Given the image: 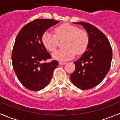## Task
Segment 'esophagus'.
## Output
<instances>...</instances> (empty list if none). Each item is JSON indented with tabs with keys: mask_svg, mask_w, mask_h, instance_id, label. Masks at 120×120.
Returning a JSON list of instances; mask_svg holds the SVG:
<instances>
[{
	"mask_svg": "<svg viewBox=\"0 0 120 120\" xmlns=\"http://www.w3.org/2000/svg\"><path fill=\"white\" fill-rule=\"evenodd\" d=\"M66 63L65 62H61V61H60V62H59V64L60 65H64V64H66Z\"/></svg>",
	"mask_w": 120,
	"mask_h": 120,
	"instance_id": "1",
	"label": "esophagus"
}]
</instances>
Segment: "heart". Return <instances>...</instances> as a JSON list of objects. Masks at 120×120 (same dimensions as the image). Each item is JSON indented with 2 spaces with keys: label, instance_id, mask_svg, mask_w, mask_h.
Instances as JSON below:
<instances>
[{
  "label": "heart",
  "instance_id": "obj_1",
  "mask_svg": "<svg viewBox=\"0 0 120 120\" xmlns=\"http://www.w3.org/2000/svg\"><path fill=\"white\" fill-rule=\"evenodd\" d=\"M54 32L45 31L42 35V42L47 50L54 52L57 47L59 40L65 39L63 42L64 48L56 50L52 54L54 59L66 61L73 58L75 54L80 55L86 50L89 37L85 30L66 23L56 26Z\"/></svg>",
  "mask_w": 120,
  "mask_h": 120
}]
</instances>
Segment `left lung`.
<instances>
[{"label": "left lung", "instance_id": "1", "mask_svg": "<svg viewBox=\"0 0 120 120\" xmlns=\"http://www.w3.org/2000/svg\"><path fill=\"white\" fill-rule=\"evenodd\" d=\"M74 23L82 25L89 41L81 57L74 61L75 69L70 79L77 88L87 90L97 86L106 77L112 63V49L107 38L96 26L84 22Z\"/></svg>", "mask_w": 120, "mask_h": 120}]
</instances>
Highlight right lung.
I'll use <instances>...</instances> for the list:
<instances>
[{"mask_svg":"<svg viewBox=\"0 0 120 120\" xmlns=\"http://www.w3.org/2000/svg\"><path fill=\"white\" fill-rule=\"evenodd\" d=\"M59 21L35 19L21 28L15 38L11 54L13 70L24 87L38 91L48 85L57 60L46 62L52 58L42 42L43 34Z\"/></svg>","mask_w":120,"mask_h":120,"instance_id":"obj_1","label":"right lung"}]
</instances>
